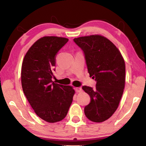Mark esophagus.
<instances>
[{"label":"esophagus","mask_w":146,"mask_h":146,"mask_svg":"<svg viewBox=\"0 0 146 146\" xmlns=\"http://www.w3.org/2000/svg\"><path fill=\"white\" fill-rule=\"evenodd\" d=\"M75 91L77 93H80V92H82V88H76Z\"/></svg>","instance_id":"obj_1"}]
</instances>
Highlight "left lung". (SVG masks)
Wrapping results in <instances>:
<instances>
[{
    "mask_svg": "<svg viewBox=\"0 0 146 146\" xmlns=\"http://www.w3.org/2000/svg\"><path fill=\"white\" fill-rule=\"evenodd\" d=\"M85 55L88 73L97 81L94 89L84 86L91 102L84 108L89 120L102 122L118 108L125 86V66L122 55L112 42L99 35L73 39Z\"/></svg>",
    "mask_w": 146,
    "mask_h": 146,
    "instance_id": "1",
    "label": "left lung"
}]
</instances>
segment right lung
Here are the masks:
<instances>
[{
  "instance_id": "add662e5",
  "label": "right lung",
  "mask_w": 146,
  "mask_h": 146,
  "mask_svg": "<svg viewBox=\"0 0 146 146\" xmlns=\"http://www.w3.org/2000/svg\"><path fill=\"white\" fill-rule=\"evenodd\" d=\"M69 39L46 36L36 40L24 56L21 69L23 92L35 113L49 123L63 120L72 103V86L52 81L56 55Z\"/></svg>"
}]
</instances>
